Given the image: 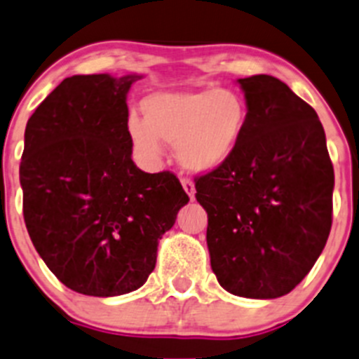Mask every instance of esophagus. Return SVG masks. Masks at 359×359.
Listing matches in <instances>:
<instances>
[{"instance_id": "1", "label": "esophagus", "mask_w": 359, "mask_h": 359, "mask_svg": "<svg viewBox=\"0 0 359 359\" xmlns=\"http://www.w3.org/2000/svg\"><path fill=\"white\" fill-rule=\"evenodd\" d=\"M180 182H182V187H184V191H186V193H187V196H189L191 200H193L194 193H196V189H194V182H193V180L186 179V177H184V179L180 180Z\"/></svg>"}]
</instances>
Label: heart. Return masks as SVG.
Listing matches in <instances>:
<instances>
[{"label": "heart", "instance_id": "b5f03b06", "mask_svg": "<svg viewBox=\"0 0 359 359\" xmlns=\"http://www.w3.org/2000/svg\"><path fill=\"white\" fill-rule=\"evenodd\" d=\"M145 121L130 116L128 135L135 147L156 158L161 140L175 144L179 163L189 172L221 168L236 151L249 119L242 95L229 89L156 93L144 102Z\"/></svg>", "mask_w": 359, "mask_h": 359}]
</instances>
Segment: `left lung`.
<instances>
[{
	"label": "left lung",
	"mask_w": 359,
	"mask_h": 359,
	"mask_svg": "<svg viewBox=\"0 0 359 359\" xmlns=\"http://www.w3.org/2000/svg\"><path fill=\"white\" fill-rule=\"evenodd\" d=\"M249 119L221 168L194 180L207 210L212 272L228 293L293 291L332 229L333 165L318 114L270 75L238 79Z\"/></svg>",
	"instance_id": "obj_1"
}]
</instances>
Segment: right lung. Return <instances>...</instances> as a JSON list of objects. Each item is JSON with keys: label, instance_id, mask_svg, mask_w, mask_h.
Masks as SVG:
<instances>
[{"label": "right lung", "instance_id": "add662e5", "mask_svg": "<svg viewBox=\"0 0 359 359\" xmlns=\"http://www.w3.org/2000/svg\"><path fill=\"white\" fill-rule=\"evenodd\" d=\"M140 75H73L24 133L22 210L34 249L69 290L119 297L144 286L159 238L189 196L172 172L131 159L126 96Z\"/></svg>", "mask_w": 359, "mask_h": 359}]
</instances>
